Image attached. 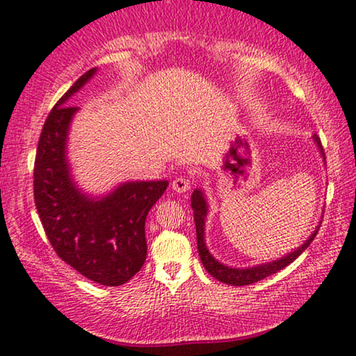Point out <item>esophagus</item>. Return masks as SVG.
<instances>
[{
    "label": "esophagus",
    "instance_id": "34e87169",
    "mask_svg": "<svg viewBox=\"0 0 356 356\" xmlns=\"http://www.w3.org/2000/svg\"><path fill=\"white\" fill-rule=\"evenodd\" d=\"M191 187H192V182H191V179L188 177H175L174 181H172V191L174 192H177V193H184V192H188L191 191Z\"/></svg>",
    "mask_w": 356,
    "mask_h": 356
}]
</instances>
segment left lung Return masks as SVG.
I'll use <instances>...</instances> for the list:
<instances>
[{
	"instance_id": "1",
	"label": "left lung",
	"mask_w": 356,
	"mask_h": 356,
	"mask_svg": "<svg viewBox=\"0 0 356 356\" xmlns=\"http://www.w3.org/2000/svg\"><path fill=\"white\" fill-rule=\"evenodd\" d=\"M314 140H316L317 146H319L322 151V156H325L319 136L314 135ZM191 200H192L193 220H195V227H197L198 255H200L203 267H205L207 272L210 273L211 277H215L216 280L227 283V285H231V286L252 285V283H255V282H260V280H264V278L270 277V275L277 273L278 270L285 268L286 265H290L293 260H296L307 248H309V244L316 238L317 231H319V227H317L314 233L309 236V239H307L306 243L301 245V248H298L295 252L288 254L286 257H283L280 260H275V262L264 264V265H257V267H252V268H231V267H226V265H222L218 262V260L213 259L211 254L208 252V249L205 245V239H203V236H205V233H203V226H205V216H207L205 197H203V193L200 191H193Z\"/></svg>"
}]
</instances>
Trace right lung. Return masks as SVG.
Instances as JSON below:
<instances>
[{
    "label": "right lung",
    "instance_id": "add662e5",
    "mask_svg": "<svg viewBox=\"0 0 356 356\" xmlns=\"http://www.w3.org/2000/svg\"><path fill=\"white\" fill-rule=\"evenodd\" d=\"M89 70L51 108L34 163V202L56 255L106 286L127 283L146 260L145 221L169 182H127L101 200L83 195L70 179L66 134L78 107L68 99L91 79Z\"/></svg>",
    "mask_w": 356,
    "mask_h": 356
}]
</instances>
